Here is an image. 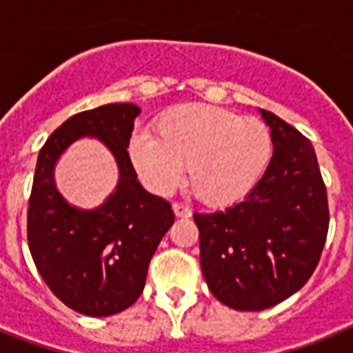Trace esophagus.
<instances>
[{
	"instance_id": "1",
	"label": "esophagus",
	"mask_w": 353,
	"mask_h": 353,
	"mask_svg": "<svg viewBox=\"0 0 353 353\" xmlns=\"http://www.w3.org/2000/svg\"><path fill=\"white\" fill-rule=\"evenodd\" d=\"M173 212L176 217H191V208L187 207V205L180 203V201H174Z\"/></svg>"
}]
</instances>
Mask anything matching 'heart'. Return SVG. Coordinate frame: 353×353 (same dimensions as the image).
Listing matches in <instances>:
<instances>
[{
  "mask_svg": "<svg viewBox=\"0 0 353 353\" xmlns=\"http://www.w3.org/2000/svg\"><path fill=\"white\" fill-rule=\"evenodd\" d=\"M155 138L134 136L129 159L148 189L164 194L189 168V185L199 199L228 205L242 199L261 179L272 154V138L256 118L223 108L191 104L162 114Z\"/></svg>",
  "mask_w": 353,
  "mask_h": 353,
  "instance_id": "heart-1",
  "label": "heart"
}]
</instances>
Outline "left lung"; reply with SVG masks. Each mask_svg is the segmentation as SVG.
I'll use <instances>...</instances> for the list:
<instances>
[{"mask_svg": "<svg viewBox=\"0 0 353 353\" xmlns=\"http://www.w3.org/2000/svg\"><path fill=\"white\" fill-rule=\"evenodd\" d=\"M274 154L240 203L194 214L199 261L214 297L236 311L279 304L313 276L329 232V201L311 141L261 109Z\"/></svg>", "mask_w": 353, "mask_h": 353, "instance_id": "8db88e82", "label": "left lung"}]
</instances>
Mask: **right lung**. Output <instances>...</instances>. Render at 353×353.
Instances as JSON below:
<instances>
[{"instance_id":"right-lung-1","label":"right lung","mask_w":353,"mask_h":353,"mask_svg":"<svg viewBox=\"0 0 353 353\" xmlns=\"http://www.w3.org/2000/svg\"><path fill=\"white\" fill-rule=\"evenodd\" d=\"M134 104H105L63 121L43 143L28 201V245L46 285L70 310L111 316L138 301L146 272L174 214L146 192L129 159ZM83 135L99 137L121 170L117 191L95 211L72 209L52 180L55 159Z\"/></svg>"}]
</instances>
